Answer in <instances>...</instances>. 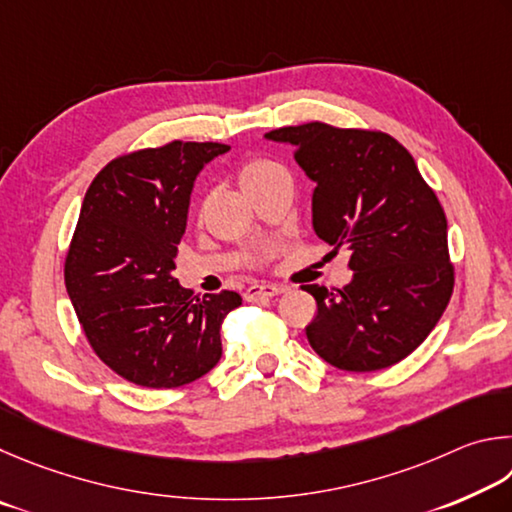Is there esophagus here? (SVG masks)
I'll list each match as a JSON object with an SVG mask.
<instances>
[{"mask_svg":"<svg viewBox=\"0 0 512 512\" xmlns=\"http://www.w3.org/2000/svg\"><path fill=\"white\" fill-rule=\"evenodd\" d=\"M283 290L279 285H249L245 290V299L247 301H258V299H272L276 294H281Z\"/></svg>","mask_w":512,"mask_h":512,"instance_id":"34e87169","label":"esophagus"}]
</instances>
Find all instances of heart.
<instances>
[{
	"instance_id": "obj_1",
	"label": "heart",
	"mask_w": 512,
	"mask_h": 512,
	"mask_svg": "<svg viewBox=\"0 0 512 512\" xmlns=\"http://www.w3.org/2000/svg\"><path fill=\"white\" fill-rule=\"evenodd\" d=\"M285 170L270 159H251L240 170V184L245 191H254V188L263 186L270 182V179L283 175Z\"/></svg>"
}]
</instances>
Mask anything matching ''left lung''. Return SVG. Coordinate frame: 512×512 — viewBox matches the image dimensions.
<instances>
[{
  "label": "left lung",
  "mask_w": 512,
  "mask_h": 512,
  "mask_svg": "<svg viewBox=\"0 0 512 512\" xmlns=\"http://www.w3.org/2000/svg\"><path fill=\"white\" fill-rule=\"evenodd\" d=\"M294 148L312 182V229L351 249L353 281L317 301L306 328L315 353L342 371H380L425 342L450 303L447 220L414 157L384 132L303 123L265 134Z\"/></svg>",
  "instance_id": "obj_1"
}]
</instances>
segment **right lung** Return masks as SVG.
Returning a JSON list of instances; mask_svg holds the SVG:
<instances>
[{
    "label": "right lung",
    "mask_w": 512,
    "mask_h": 512,
    "mask_svg": "<svg viewBox=\"0 0 512 512\" xmlns=\"http://www.w3.org/2000/svg\"><path fill=\"white\" fill-rule=\"evenodd\" d=\"M229 146L173 141L119 157L89 184L65 285L94 353L148 389H175L220 362V326L240 294L193 299L173 276L197 175Z\"/></svg>",
    "instance_id": "1"
}]
</instances>
